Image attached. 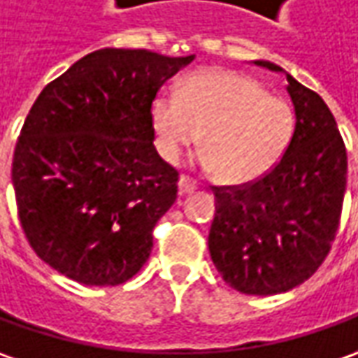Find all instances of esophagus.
Instances as JSON below:
<instances>
[{
	"instance_id": "34e87169",
	"label": "esophagus",
	"mask_w": 358,
	"mask_h": 358,
	"mask_svg": "<svg viewBox=\"0 0 358 358\" xmlns=\"http://www.w3.org/2000/svg\"><path fill=\"white\" fill-rule=\"evenodd\" d=\"M196 190V184L190 182V180L186 178V176H180L178 180V194L180 196H188L192 192Z\"/></svg>"
}]
</instances>
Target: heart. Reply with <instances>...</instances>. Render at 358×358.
<instances>
[{"instance_id":"heart-1","label":"heart","mask_w":358,"mask_h":358,"mask_svg":"<svg viewBox=\"0 0 358 358\" xmlns=\"http://www.w3.org/2000/svg\"><path fill=\"white\" fill-rule=\"evenodd\" d=\"M295 129L291 105L253 77L228 69H202L180 80L176 94L150 105L156 152L176 164L198 142V164L228 184L262 178L279 162Z\"/></svg>"}]
</instances>
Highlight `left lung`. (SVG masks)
Returning a JSON list of instances; mask_svg holds the SVG:
<instances>
[{"mask_svg": "<svg viewBox=\"0 0 358 358\" xmlns=\"http://www.w3.org/2000/svg\"><path fill=\"white\" fill-rule=\"evenodd\" d=\"M283 73L295 110L285 155L264 178L216 188L208 236L224 281L245 295H278L301 285L323 264L339 228L347 190V150L325 101Z\"/></svg>", "mask_w": 358, "mask_h": 358, "instance_id": "1", "label": "left lung"}]
</instances>
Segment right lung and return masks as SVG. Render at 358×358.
<instances>
[{
    "mask_svg": "<svg viewBox=\"0 0 358 358\" xmlns=\"http://www.w3.org/2000/svg\"><path fill=\"white\" fill-rule=\"evenodd\" d=\"M194 57L99 49L33 103L11 180L31 248L65 278L120 285L150 257L178 192V172L152 144L150 105Z\"/></svg>",
    "mask_w": 358,
    "mask_h": 358,
    "instance_id": "right-lung-1",
    "label": "right lung"
}]
</instances>
